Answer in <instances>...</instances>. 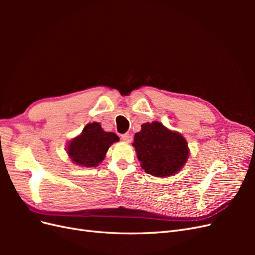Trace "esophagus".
<instances>
[{"label":"esophagus","mask_w":255,"mask_h":255,"mask_svg":"<svg viewBox=\"0 0 255 255\" xmlns=\"http://www.w3.org/2000/svg\"><path fill=\"white\" fill-rule=\"evenodd\" d=\"M132 138H133L132 135H129L128 133L121 135V139H122L123 141H126V142H130V141H132Z\"/></svg>","instance_id":"34e87169"}]
</instances>
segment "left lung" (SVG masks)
Returning <instances> with one entry per match:
<instances>
[{
	"label": "left lung",
	"mask_w": 255,
	"mask_h": 255,
	"mask_svg": "<svg viewBox=\"0 0 255 255\" xmlns=\"http://www.w3.org/2000/svg\"><path fill=\"white\" fill-rule=\"evenodd\" d=\"M134 148L146 173L164 177L175 174L188 158L187 142L159 122L144 123L135 134Z\"/></svg>",
	"instance_id": "1"
}]
</instances>
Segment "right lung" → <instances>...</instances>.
I'll return each mask as SVG.
<instances>
[{"instance_id":"obj_1","label":"right lung","mask_w":255,"mask_h":255,"mask_svg":"<svg viewBox=\"0 0 255 255\" xmlns=\"http://www.w3.org/2000/svg\"><path fill=\"white\" fill-rule=\"evenodd\" d=\"M118 140L117 135L104 132L98 122L89 123L84 128L82 134L69 143L68 154L76 165L96 167L104 159L112 143Z\"/></svg>"}]
</instances>
